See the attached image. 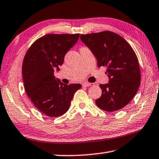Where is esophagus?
<instances>
[{
  "instance_id": "obj_1",
  "label": "esophagus",
  "mask_w": 159,
  "mask_h": 159,
  "mask_svg": "<svg viewBox=\"0 0 159 159\" xmlns=\"http://www.w3.org/2000/svg\"><path fill=\"white\" fill-rule=\"evenodd\" d=\"M82 85H83V86H84V87H88V86H93V85H94V83H90L85 82V83H83Z\"/></svg>"
}]
</instances>
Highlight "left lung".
Here are the masks:
<instances>
[{
	"mask_svg": "<svg viewBox=\"0 0 159 159\" xmlns=\"http://www.w3.org/2000/svg\"><path fill=\"white\" fill-rule=\"evenodd\" d=\"M80 39L92 51L98 66H107L109 83L100 84L102 96L95 100L106 111L121 109L130 102L140 85V69L136 54L130 44L112 31L80 35Z\"/></svg>",
	"mask_w": 159,
	"mask_h": 159,
	"instance_id": "left-lung-1",
	"label": "left lung"
}]
</instances>
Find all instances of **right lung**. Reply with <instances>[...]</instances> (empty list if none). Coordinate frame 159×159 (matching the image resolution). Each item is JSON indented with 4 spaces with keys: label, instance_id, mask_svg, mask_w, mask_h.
Masks as SVG:
<instances>
[{
    "label": "right lung",
    "instance_id": "right-lung-1",
    "mask_svg": "<svg viewBox=\"0 0 159 159\" xmlns=\"http://www.w3.org/2000/svg\"><path fill=\"white\" fill-rule=\"evenodd\" d=\"M76 34H47L36 40L26 52L22 64L26 93L36 108L50 117H58L68 111L79 83L66 85L56 79L66 53L79 39Z\"/></svg>",
    "mask_w": 159,
    "mask_h": 159
}]
</instances>
